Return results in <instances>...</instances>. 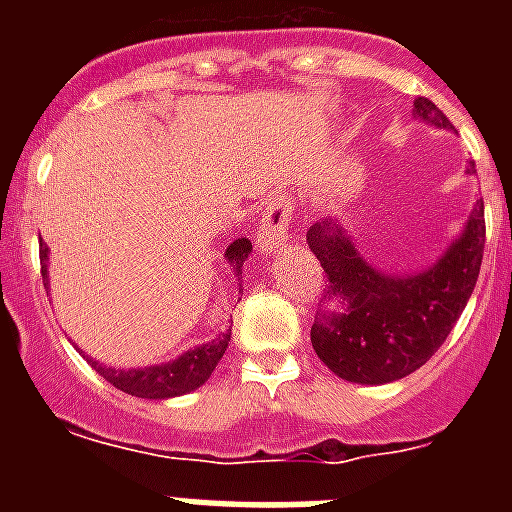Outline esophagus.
<instances>
[{
	"label": "esophagus",
	"instance_id": "1",
	"mask_svg": "<svg viewBox=\"0 0 512 512\" xmlns=\"http://www.w3.org/2000/svg\"><path fill=\"white\" fill-rule=\"evenodd\" d=\"M289 228H292V204L284 196H273L265 201L263 220H260V233H257V244L265 252H271L287 239Z\"/></svg>",
	"mask_w": 512,
	"mask_h": 512
}]
</instances>
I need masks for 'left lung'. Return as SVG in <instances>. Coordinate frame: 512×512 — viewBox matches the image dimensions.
<instances>
[{
	"label": "left lung",
	"mask_w": 512,
	"mask_h": 512,
	"mask_svg": "<svg viewBox=\"0 0 512 512\" xmlns=\"http://www.w3.org/2000/svg\"><path fill=\"white\" fill-rule=\"evenodd\" d=\"M414 111L436 127H452L428 98ZM486 244L484 201L468 228L433 268L417 276H385L366 265L353 241L332 220L313 223L308 247L327 273V305L311 327L316 356L342 377L361 385L401 380L436 353L465 311L481 271Z\"/></svg>",
	"instance_id": "8db88e82"
}]
</instances>
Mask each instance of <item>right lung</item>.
Instances as JSON below:
<instances>
[{"label": "right lung", "instance_id": "add662e5", "mask_svg": "<svg viewBox=\"0 0 512 512\" xmlns=\"http://www.w3.org/2000/svg\"><path fill=\"white\" fill-rule=\"evenodd\" d=\"M252 252V244L247 239H236L231 247L225 249V260L231 265L233 276H241V268H244V260ZM39 260H42V279H47V247L44 241L39 244ZM241 292V284H239ZM231 342V332H223L215 340L204 342L199 348L188 350L180 358L170 361V364H159V366H146V369H108V366L92 361V369L106 377L114 388L130 393V396L138 398H172V396H183V393H191L199 385L209 380V374L215 372L217 361L223 358L225 348Z\"/></svg>", "mask_w": 512, "mask_h": 512}]
</instances>
